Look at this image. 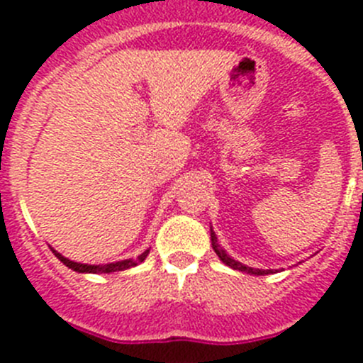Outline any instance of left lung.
Returning <instances> with one entry per match:
<instances>
[{"mask_svg":"<svg viewBox=\"0 0 363 363\" xmlns=\"http://www.w3.org/2000/svg\"><path fill=\"white\" fill-rule=\"evenodd\" d=\"M211 243H213V249L214 252L218 255V258L223 262L225 265H229L230 269H234V271H242V272H247V274H255V277H265V274H272V269H255V267H249V265H243L242 262H238V259H234L233 256H229L225 252V249L218 243V238H216V233L213 230V227H211Z\"/></svg>","mask_w":363,"mask_h":363,"instance_id":"left-lung-1","label":"left lung"}]
</instances>
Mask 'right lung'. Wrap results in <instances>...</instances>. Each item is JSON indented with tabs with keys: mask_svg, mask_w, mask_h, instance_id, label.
Returning <instances> with one entry per match:
<instances>
[{
	"mask_svg": "<svg viewBox=\"0 0 363 363\" xmlns=\"http://www.w3.org/2000/svg\"><path fill=\"white\" fill-rule=\"evenodd\" d=\"M50 251L54 252V256H56L60 262H62L63 265H67L69 269H72V271L76 272H91V274H104V272H116V271H127V269L130 267H136L138 264H142L143 259L147 258V255H149L150 249H145V251L142 252V255L138 256V258H129V259H120V262H112V264H101V265H91V264H79V262H72V259L65 258V256L62 255V252H57L56 249H52L50 247Z\"/></svg>",
	"mask_w": 363,
	"mask_h": 363,
	"instance_id": "obj_1",
	"label": "right lung"
}]
</instances>
